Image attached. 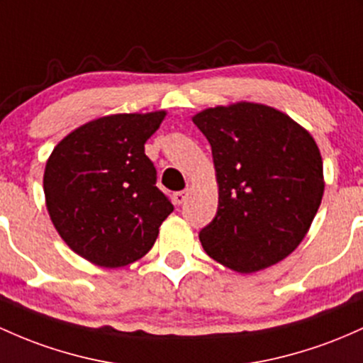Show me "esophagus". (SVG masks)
<instances>
[{
  "label": "esophagus",
  "mask_w": 363,
  "mask_h": 363,
  "mask_svg": "<svg viewBox=\"0 0 363 363\" xmlns=\"http://www.w3.org/2000/svg\"><path fill=\"white\" fill-rule=\"evenodd\" d=\"M186 198H188V191H177V193L174 194V201L177 203V205H182V203L186 201Z\"/></svg>",
  "instance_id": "obj_1"
}]
</instances>
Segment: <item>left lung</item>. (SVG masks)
I'll return each mask as SVG.
<instances>
[{"label": "left lung", "mask_w": 363, "mask_h": 363, "mask_svg": "<svg viewBox=\"0 0 363 363\" xmlns=\"http://www.w3.org/2000/svg\"><path fill=\"white\" fill-rule=\"evenodd\" d=\"M212 146L217 215L200 241L215 262L252 274L284 260L312 225L322 196V157L289 115L238 101L193 117Z\"/></svg>", "instance_id": "8db88e82"}]
</instances>
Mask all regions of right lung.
<instances>
[{
	"label": "right lung",
	"instance_id": "1",
	"mask_svg": "<svg viewBox=\"0 0 363 363\" xmlns=\"http://www.w3.org/2000/svg\"><path fill=\"white\" fill-rule=\"evenodd\" d=\"M165 115L94 118L51 151L43 177L48 213L67 246L91 264L117 269L143 258L172 213L145 155Z\"/></svg>",
	"mask_w": 363,
	"mask_h": 363
}]
</instances>
